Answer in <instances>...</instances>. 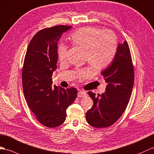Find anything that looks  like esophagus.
Listing matches in <instances>:
<instances>
[{"instance_id":"1","label":"esophagus","mask_w":154,"mask_h":154,"mask_svg":"<svg viewBox=\"0 0 154 154\" xmlns=\"http://www.w3.org/2000/svg\"><path fill=\"white\" fill-rule=\"evenodd\" d=\"M87 95V93L83 91H80L78 93V97H84Z\"/></svg>"}]
</instances>
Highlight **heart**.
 <instances>
[{
  "instance_id": "obj_1",
  "label": "heart",
  "mask_w": 154,
  "mask_h": 154,
  "mask_svg": "<svg viewBox=\"0 0 154 154\" xmlns=\"http://www.w3.org/2000/svg\"><path fill=\"white\" fill-rule=\"evenodd\" d=\"M72 42L85 49V59L93 69L99 70L107 66L114 58L117 50V37L114 32L95 27H84L75 31L70 37ZM67 46L60 44L57 48V56L60 61L66 57ZM89 69L77 71L78 76L84 79L90 75Z\"/></svg>"
}]
</instances>
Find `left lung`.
Listing matches in <instances>:
<instances>
[{"instance_id": "1", "label": "left lung", "mask_w": 154, "mask_h": 154, "mask_svg": "<svg viewBox=\"0 0 154 154\" xmlns=\"http://www.w3.org/2000/svg\"><path fill=\"white\" fill-rule=\"evenodd\" d=\"M101 74L108 84L106 91L95 96L88 93L93 100L86 112V120L96 128L110 127L121 117L129 102L134 84V68L128 43L119 44L114 60Z\"/></svg>"}]
</instances>
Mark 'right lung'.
<instances>
[{
	"label": "right lung",
	"mask_w": 154,
	"mask_h": 154,
	"mask_svg": "<svg viewBox=\"0 0 154 154\" xmlns=\"http://www.w3.org/2000/svg\"><path fill=\"white\" fill-rule=\"evenodd\" d=\"M71 26L44 29L30 42L22 70L24 96L30 109L41 124L56 127L66 119V110L77 97V89L52 86V74L57 69V42Z\"/></svg>",
	"instance_id": "1"
}]
</instances>
